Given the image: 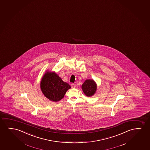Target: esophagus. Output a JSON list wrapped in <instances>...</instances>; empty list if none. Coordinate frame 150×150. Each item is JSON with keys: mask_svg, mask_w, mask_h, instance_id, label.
<instances>
[{"mask_svg": "<svg viewBox=\"0 0 150 150\" xmlns=\"http://www.w3.org/2000/svg\"><path fill=\"white\" fill-rule=\"evenodd\" d=\"M71 86H72V87L73 88H75L76 87V84H75V83H73L71 84Z\"/></svg>", "mask_w": 150, "mask_h": 150, "instance_id": "obj_1", "label": "esophagus"}]
</instances>
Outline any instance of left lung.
Here are the masks:
<instances>
[{
  "label": "left lung",
  "mask_w": 150,
  "mask_h": 150,
  "mask_svg": "<svg viewBox=\"0 0 150 150\" xmlns=\"http://www.w3.org/2000/svg\"><path fill=\"white\" fill-rule=\"evenodd\" d=\"M82 90L87 96H92L96 90V84L93 80L88 79L82 85Z\"/></svg>",
  "instance_id": "8db88e82"
}]
</instances>
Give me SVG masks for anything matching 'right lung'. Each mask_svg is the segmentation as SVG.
I'll use <instances>...</instances> for the list:
<instances>
[{"label": "right lung", "mask_w": 150, "mask_h": 150, "mask_svg": "<svg viewBox=\"0 0 150 150\" xmlns=\"http://www.w3.org/2000/svg\"><path fill=\"white\" fill-rule=\"evenodd\" d=\"M43 94L49 100L53 101L60 100L71 86L64 82L62 78L54 72H47L43 76L40 83Z\"/></svg>", "instance_id": "right-lung-1"}]
</instances>
